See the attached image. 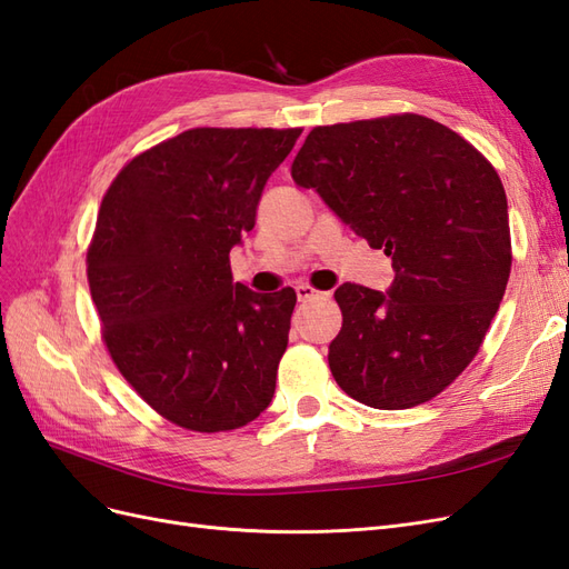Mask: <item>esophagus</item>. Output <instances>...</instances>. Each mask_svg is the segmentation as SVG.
<instances>
[{
  "mask_svg": "<svg viewBox=\"0 0 569 569\" xmlns=\"http://www.w3.org/2000/svg\"><path fill=\"white\" fill-rule=\"evenodd\" d=\"M296 293H298V300H300V302L317 300V298H327V293H321V290H317V288L310 286V283H298V286H296Z\"/></svg>",
  "mask_w": 569,
  "mask_h": 569,
  "instance_id": "1",
  "label": "esophagus"
}]
</instances>
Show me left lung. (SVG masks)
Wrapping results in <instances>:
<instances>
[{"instance_id": "left-lung-1", "label": "left lung", "mask_w": 569, "mask_h": 569, "mask_svg": "<svg viewBox=\"0 0 569 569\" xmlns=\"http://www.w3.org/2000/svg\"><path fill=\"white\" fill-rule=\"evenodd\" d=\"M293 181L315 188L369 248L393 259L388 293L343 283L329 346L336 383L377 410H408L475 360L512 267L508 198L472 142L419 113L317 126Z\"/></svg>"}]
</instances>
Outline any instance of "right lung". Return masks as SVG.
<instances>
[{
    "label": "right lung",
    "instance_id": "add662e5",
    "mask_svg": "<svg viewBox=\"0 0 569 569\" xmlns=\"http://www.w3.org/2000/svg\"><path fill=\"white\" fill-rule=\"evenodd\" d=\"M302 128H190L140 152L102 198L90 296L121 377L171 425L246 427L273 398L296 290L233 283L229 252Z\"/></svg>",
    "mask_w": 569,
    "mask_h": 569
}]
</instances>
